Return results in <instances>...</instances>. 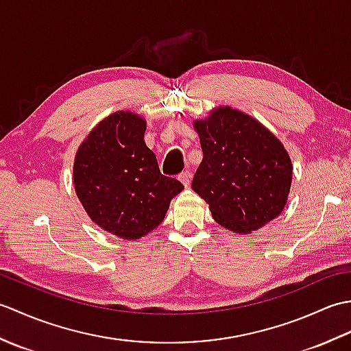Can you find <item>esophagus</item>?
<instances>
[{
	"label": "esophagus",
	"mask_w": 351,
	"mask_h": 351,
	"mask_svg": "<svg viewBox=\"0 0 351 351\" xmlns=\"http://www.w3.org/2000/svg\"><path fill=\"white\" fill-rule=\"evenodd\" d=\"M178 180H180V181L184 184V187H189L190 180H191V171H190V170L182 171V173H181L180 176H178Z\"/></svg>",
	"instance_id": "1"
}]
</instances>
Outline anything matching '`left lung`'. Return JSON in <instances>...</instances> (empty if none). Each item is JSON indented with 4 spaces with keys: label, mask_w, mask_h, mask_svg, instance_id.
<instances>
[{
    "label": "left lung",
    "mask_w": 351,
    "mask_h": 351,
    "mask_svg": "<svg viewBox=\"0 0 351 351\" xmlns=\"http://www.w3.org/2000/svg\"><path fill=\"white\" fill-rule=\"evenodd\" d=\"M202 146L191 187L210 205L214 220L249 234L282 213L293 166L280 141L255 119L221 107L195 122Z\"/></svg>",
    "instance_id": "1"
}]
</instances>
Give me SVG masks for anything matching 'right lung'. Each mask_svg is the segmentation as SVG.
Segmentation results:
<instances>
[{
  "label": "right lung",
  "instance_id": "1",
  "mask_svg": "<svg viewBox=\"0 0 351 351\" xmlns=\"http://www.w3.org/2000/svg\"><path fill=\"white\" fill-rule=\"evenodd\" d=\"M146 122L119 111L95 126L73 164L77 196L96 225L125 240H137L164 220L184 185L161 175L145 143Z\"/></svg>",
  "mask_w": 351,
  "mask_h": 351
}]
</instances>
